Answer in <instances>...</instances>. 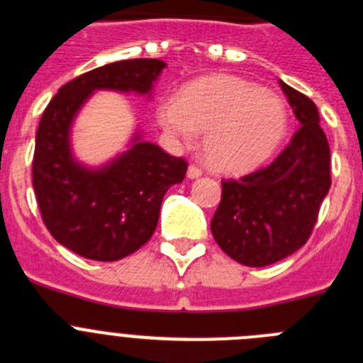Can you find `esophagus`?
<instances>
[{
  "mask_svg": "<svg viewBox=\"0 0 363 363\" xmlns=\"http://www.w3.org/2000/svg\"><path fill=\"white\" fill-rule=\"evenodd\" d=\"M201 176V169H198L196 165H189L187 169V178L189 179H196Z\"/></svg>",
  "mask_w": 363,
  "mask_h": 363,
  "instance_id": "1",
  "label": "esophagus"
}]
</instances>
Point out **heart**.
<instances>
[{"label":"heart","mask_w":363,"mask_h":363,"mask_svg":"<svg viewBox=\"0 0 363 363\" xmlns=\"http://www.w3.org/2000/svg\"><path fill=\"white\" fill-rule=\"evenodd\" d=\"M160 125L172 140L191 145L205 130V160L221 172H245L271 158L287 133V111L278 96L234 76L192 82L178 99L167 98Z\"/></svg>","instance_id":"obj_1"}]
</instances>
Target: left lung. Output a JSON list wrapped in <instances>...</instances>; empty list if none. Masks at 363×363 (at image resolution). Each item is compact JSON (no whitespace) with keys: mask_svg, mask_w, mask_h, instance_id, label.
I'll return each instance as SVG.
<instances>
[{"mask_svg":"<svg viewBox=\"0 0 363 363\" xmlns=\"http://www.w3.org/2000/svg\"><path fill=\"white\" fill-rule=\"evenodd\" d=\"M280 86L300 129L267 167L221 182V201L211 221L221 251L247 267L277 264L298 251L331 187V152L318 108L281 79Z\"/></svg>","mask_w":363,"mask_h":363,"instance_id":"8db88e82","label":"left lung"}]
</instances>
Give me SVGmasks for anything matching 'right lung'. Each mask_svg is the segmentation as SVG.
<instances>
[{"mask_svg":"<svg viewBox=\"0 0 363 363\" xmlns=\"http://www.w3.org/2000/svg\"><path fill=\"white\" fill-rule=\"evenodd\" d=\"M165 67L147 57L99 67L63 85L41 116L32 162L38 205L54 240L83 258L116 262L145 245L165 192L184 182L187 163L145 142L138 127L125 150L89 165L74 154V121L99 91L150 99Z\"/></svg>","mask_w":363,"mask_h":363,"instance_id":"add662e5","label":"right lung"}]
</instances>
